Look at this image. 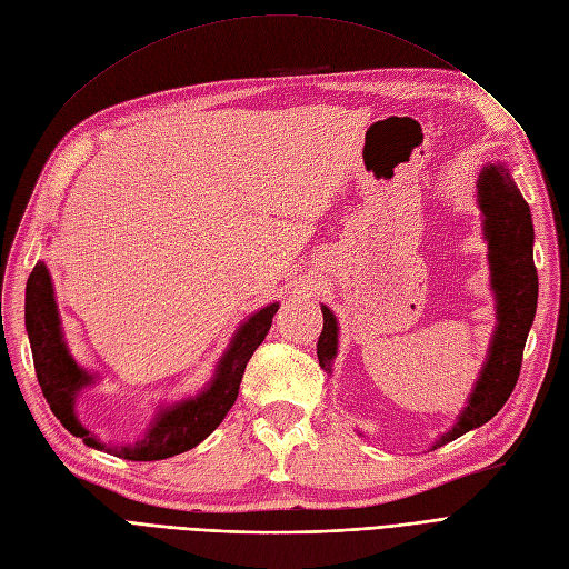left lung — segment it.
I'll return each mask as SVG.
<instances>
[{"label": "left lung", "instance_id": "left-lung-1", "mask_svg": "<svg viewBox=\"0 0 569 569\" xmlns=\"http://www.w3.org/2000/svg\"><path fill=\"white\" fill-rule=\"evenodd\" d=\"M479 208L483 212V233L488 240L490 287L497 301V327L488 348V359L479 380L467 399L458 422L435 443V448L456 441L469 429L486 425L511 397L520 376L522 348L537 312V268L532 261V217L526 198L505 166L483 168L479 184ZM325 329L317 340L320 367L331 373V361L338 350V322L333 312L322 306Z\"/></svg>", "mask_w": 569, "mask_h": 569}]
</instances>
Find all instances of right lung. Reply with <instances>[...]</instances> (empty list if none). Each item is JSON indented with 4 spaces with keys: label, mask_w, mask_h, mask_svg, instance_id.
Listing matches in <instances>:
<instances>
[{
    "label": "right lung",
    "mask_w": 569,
    "mask_h": 569,
    "mask_svg": "<svg viewBox=\"0 0 569 569\" xmlns=\"http://www.w3.org/2000/svg\"><path fill=\"white\" fill-rule=\"evenodd\" d=\"M280 303H270L257 310L242 327L236 331L229 350L217 363L214 378L210 385L193 399H181L174 406H166L151 420L147 435L128 446H107L93 431H88L74 411L77 395L88 388L96 378L81 369L74 357L67 350V343L60 329V315L56 306V293L51 272L43 261H37L28 280L26 293V325L32 346V359L39 388L47 397L53 416L62 422L67 431L83 439L86 446L98 448L123 460L151 462L166 460L179 452L191 450L200 441H206L212 431L221 425L226 413L238 399L240 380L247 361L252 359L254 350L263 343V338L272 325V315L278 312Z\"/></svg>",
    "instance_id": "obj_1"
}]
</instances>
